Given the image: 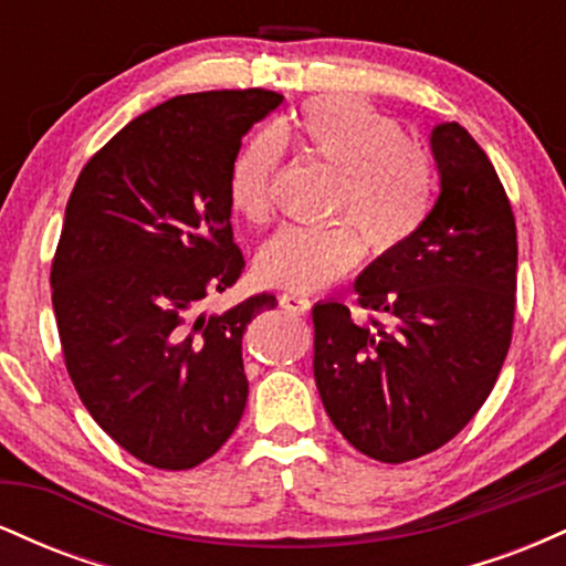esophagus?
Returning <instances> with one entry per match:
<instances>
[{
	"label": "esophagus",
	"instance_id": "34e87169",
	"mask_svg": "<svg viewBox=\"0 0 566 566\" xmlns=\"http://www.w3.org/2000/svg\"><path fill=\"white\" fill-rule=\"evenodd\" d=\"M279 305H282L284 311H290V314H297V316H305L311 311L308 297L295 295V292H284V295L279 297Z\"/></svg>",
	"mask_w": 566,
	"mask_h": 566
}]
</instances>
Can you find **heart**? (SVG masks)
<instances>
[{"instance_id":"obj_1","label":"heart","mask_w":566,"mask_h":566,"mask_svg":"<svg viewBox=\"0 0 566 566\" xmlns=\"http://www.w3.org/2000/svg\"><path fill=\"white\" fill-rule=\"evenodd\" d=\"M301 143L308 157L337 170L329 212L319 229L287 226L261 247L255 276L290 292H316L348 276L369 247L388 258L423 229L433 201V161L423 146L365 101L343 95L314 97L274 135L252 138L233 161L231 207L250 223L274 212L282 146Z\"/></svg>"}]
</instances>
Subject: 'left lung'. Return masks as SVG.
<instances>
[{
	"label": "left lung",
	"instance_id": "left-lung-1",
	"mask_svg": "<svg viewBox=\"0 0 566 566\" xmlns=\"http://www.w3.org/2000/svg\"><path fill=\"white\" fill-rule=\"evenodd\" d=\"M431 148L441 191L423 229L356 279L367 322L335 301L311 311L322 405L380 463L458 437L495 388L513 335L518 247L505 188L458 122L433 127Z\"/></svg>",
	"mask_w": 566,
	"mask_h": 566
}]
</instances>
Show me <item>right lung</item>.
Instances as JSON below:
<instances>
[{"label": "right lung", "mask_w": 566, "mask_h": 566, "mask_svg": "<svg viewBox=\"0 0 566 566\" xmlns=\"http://www.w3.org/2000/svg\"><path fill=\"white\" fill-rule=\"evenodd\" d=\"M282 101L261 87L175 95L95 151L69 197L50 269L63 361L95 423L154 469L205 463L242 420V335L276 297L212 316L205 301L244 271L231 170Z\"/></svg>", "instance_id": "obj_1"}]
</instances>
